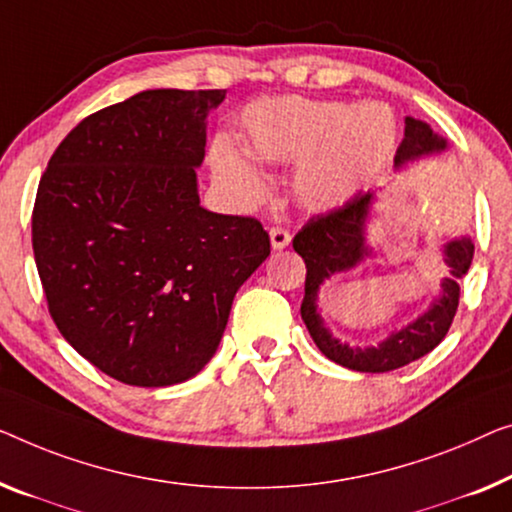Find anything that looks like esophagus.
Listing matches in <instances>:
<instances>
[{
  "instance_id": "34e87169",
  "label": "esophagus",
  "mask_w": 512,
  "mask_h": 512,
  "mask_svg": "<svg viewBox=\"0 0 512 512\" xmlns=\"http://www.w3.org/2000/svg\"><path fill=\"white\" fill-rule=\"evenodd\" d=\"M269 236H271V248L273 250H282V248H287L289 243H292V234H289L287 230H282V227H273Z\"/></svg>"
}]
</instances>
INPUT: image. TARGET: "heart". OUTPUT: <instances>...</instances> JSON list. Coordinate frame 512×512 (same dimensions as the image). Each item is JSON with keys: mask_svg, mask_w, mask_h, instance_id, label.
Masks as SVG:
<instances>
[{"mask_svg": "<svg viewBox=\"0 0 512 512\" xmlns=\"http://www.w3.org/2000/svg\"><path fill=\"white\" fill-rule=\"evenodd\" d=\"M243 149L266 165H296L292 193L301 207L331 211L352 200L398 144V121L384 103L271 98L250 105L241 117ZM248 158L227 147L211 156V170L236 202L255 207L269 183Z\"/></svg>", "mask_w": 512, "mask_h": 512, "instance_id": "obj_1", "label": "heart"}]
</instances>
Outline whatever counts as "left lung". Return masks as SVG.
<instances>
[{
  "instance_id": "8db88e82",
  "label": "left lung",
  "mask_w": 512,
  "mask_h": 512,
  "mask_svg": "<svg viewBox=\"0 0 512 512\" xmlns=\"http://www.w3.org/2000/svg\"><path fill=\"white\" fill-rule=\"evenodd\" d=\"M448 149L444 135L434 133L430 124L421 119H404V140L395 154V170H402L423 158H434ZM379 202L377 190L358 193L345 207L333 209L324 216L312 218L303 230L294 236V250L305 262V296L301 303V317L308 331L326 358L342 368L356 372H391L402 365L430 354L451 329L457 303H460V280L467 276L474 259V241L471 236H451L441 243V259L446 273L439 282V292L430 305L379 340L377 345L358 347L335 338L324 324L319 312V292L338 273L354 271L365 259L375 257L368 243V227L377 216L375 204Z\"/></svg>"
}]
</instances>
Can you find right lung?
Returning a JSON list of instances; mask_svg holds the SVG:
<instances>
[{
  "label": "right lung",
  "mask_w": 512,
  "mask_h": 512,
  "mask_svg": "<svg viewBox=\"0 0 512 512\" xmlns=\"http://www.w3.org/2000/svg\"><path fill=\"white\" fill-rule=\"evenodd\" d=\"M227 89H147L82 119L32 216L50 315L75 352L128 386L195 377L239 287L271 253L255 218L207 211L197 167Z\"/></svg>",
  "instance_id": "obj_1"
}]
</instances>
